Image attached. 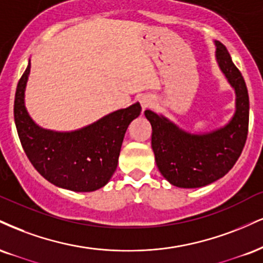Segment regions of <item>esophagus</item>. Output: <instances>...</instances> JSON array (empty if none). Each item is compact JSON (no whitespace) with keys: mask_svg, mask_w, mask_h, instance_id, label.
Instances as JSON below:
<instances>
[{"mask_svg":"<svg viewBox=\"0 0 263 263\" xmlns=\"http://www.w3.org/2000/svg\"><path fill=\"white\" fill-rule=\"evenodd\" d=\"M140 104H141V107L142 110H147L148 107L152 106V104H153V100H152V98L149 96H143L140 98Z\"/></svg>","mask_w":263,"mask_h":263,"instance_id":"esophagus-1","label":"esophagus"}]
</instances>
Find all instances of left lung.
<instances>
[{"label":"left lung","mask_w":263,"mask_h":263,"mask_svg":"<svg viewBox=\"0 0 263 263\" xmlns=\"http://www.w3.org/2000/svg\"><path fill=\"white\" fill-rule=\"evenodd\" d=\"M216 61L235 91V111L222 127L191 132L151 110L144 116L152 125V148L162 175L172 185L197 189L223 178L241 154L249 128V94L241 73L223 44L214 41Z\"/></svg>","instance_id":"left-lung-1"}]
</instances>
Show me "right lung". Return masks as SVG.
I'll use <instances>...</instances> for the list:
<instances>
[{
	"label": "right lung",
	"mask_w": 263,
	"mask_h": 263,
	"mask_svg": "<svg viewBox=\"0 0 263 263\" xmlns=\"http://www.w3.org/2000/svg\"><path fill=\"white\" fill-rule=\"evenodd\" d=\"M30 67L29 60L14 98L15 127L28 159L43 178L58 187L74 192L101 189L118 167L126 129L140 116V103L73 131L44 128L31 119L25 106Z\"/></svg>",
	"instance_id": "obj_1"
}]
</instances>
